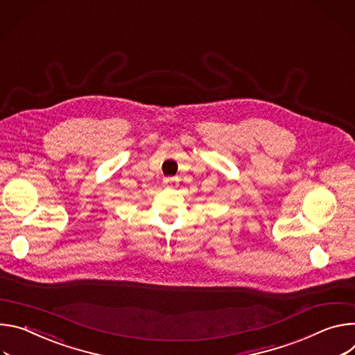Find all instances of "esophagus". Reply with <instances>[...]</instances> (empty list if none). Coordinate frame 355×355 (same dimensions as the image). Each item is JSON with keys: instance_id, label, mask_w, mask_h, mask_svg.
<instances>
[{"instance_id": "esophagus-1", "label": "esophagus", "mask_w": 355, "mask_h": 355, "mask_svg": "<svg viewBox=\"0 0 355 355\" xmlns=\"http://www.w3.org/2000/svg\"><path fill=\"white\" fill-rule=\"evenodd\" d=\"M164 184H165V187L175 189V187L179 186V179L178 178H165L164 179Z\"/></svg>"}]
</instances>
